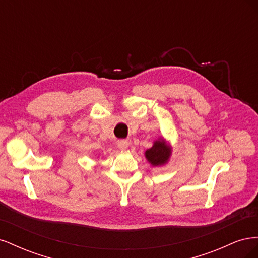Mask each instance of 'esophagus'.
<instances>
[{
    "instance_id": "1",
    "label": "esophagus",
    "mask_w": 258,
    "mask_h": 258,
    "mask_svg": "<svg viewBox=\"0 0 258 258\" xmlns=\"http://www.w3.org/2000/svg\"><path fill=\"white\" fill-rule=\"evenodd\" d=\"M128 145H129V143H128V141H126V140H120V141L117 142V146H118L120 150H126Z\"/></svg>"
}]
</instances>
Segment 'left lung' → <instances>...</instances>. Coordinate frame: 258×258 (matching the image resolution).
<instances>
[{
	"label": "left lung",
	"mask_w": 258,
	"mask_h": 258,
	"mask_svg": "<svg viewBox=\"0 0 258 258\" xmlns=\"http://www.w3.org/2000/svg\"><path fill=\"white\" fill-rule=\"evenodd\" d=\"M170 151L168 146L162 141H156L152 148L145 152V157L153 166H160L169 159Z\"/></svg>",
	"instance_id": "left-lung-1"
}]
</instances>
